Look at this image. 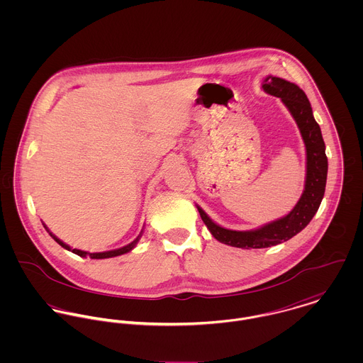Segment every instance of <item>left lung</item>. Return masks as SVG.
Segmentation results:
<instances>
[{
  "instance_id": "left-lung-1",
  "label": "left lung",
  "mask_w": 363,
  "mask_h": 363,
  "mask_svg": "<svg viewBox=\"0 0 363 363\" xmlns=\"http://www.w3.org/2000/svg\"><path fill=\"white\" fill-rule=\"evenodd\" d=\"M262 89L277 96L288 107L295 118L306 147V182L298 204L284 218L269 222L255 230H230L216 225L197 206L201 219L212 236L225 245L240 249H264L289 240L303 230L321 204L325 191L328 162L321 130L313 117L311 102L306 94L295 84L278 77L268 75L262 81Z\"/></svg>"
}]
</instances>
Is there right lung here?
Returning a JSON list of instances; mask_svg holds the SVG:
<instances>
[{
  "instance_id": "obj_1",
  "label": "right lung",
  "mask_w": 363,
  "mask_h": 363,
  "mask_svg": "<svg viewBox=\"0 0 363 363\" xmlns=\"http://www.w3.org/2000/svg\"><path fill=\"white\" fill-rule=\"evenodd\" d=\"M45 228H46V225H45ZM46 229H48V228H46ZM48 232L50 233V236H52V239H54L61 247L67 249L68 252H72L74 255H77V256H79V257H88V256H89L91 259H110V257H116V256H121V255H124V253H128V252H131V250L135 247V245L138 243V240H140V238H141V235H143V233H140V236H138L134 242H131L130 245H127V246H124V247H121V249H116V250H110V252H104V253H88V252H82V250H78V249H71L68 245H65V243L61 242L58 238H55L49 229H48Z\"/></svg>"
}]
</instances>
